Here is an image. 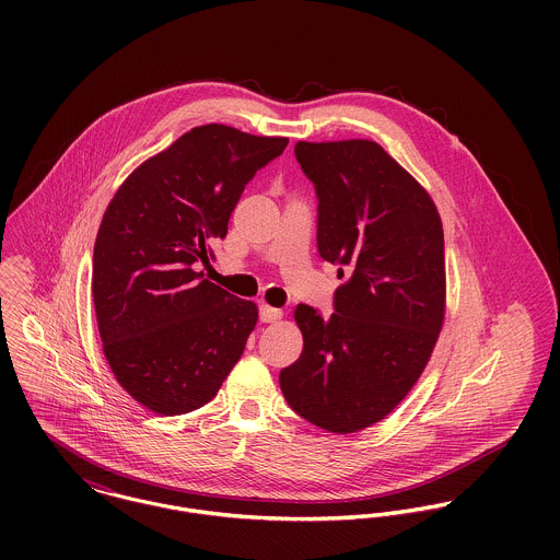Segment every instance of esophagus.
Listing matches in <instances>:
<instances>
[{"label":"esophagus","mask_w":560,"mask_h":560,"mask_svg":"<svg viewBox=\"0 0 560 560\" xmlns=\"http://www.w3.org/2000/svg\"><path fill=\"white\" fill-rule=\"evenodd\" d=\"M258 315H260L262 323H273V320L282 319V311L271 308V306H267V304H262V306L258 308Z\"/></svg>","instance_id":"34e87169"}]
</instances>
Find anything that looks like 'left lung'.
I'll return each instance as SVG.
<instances>
[{"label":"left lung","mask_w":560,"mask_h":560,"mask_svg":"<svg viewBox=\"0 0 560 560\" xmlns=\"http://www.w3.org/2000/svg\"><path fill=\"white\" fill-rule=\"evenodd\" d=\"M319 198L317 245L345 282L331 317L300 304L291 409L331 433L384 420L422 375L446 311L444 231L427 189L377 142H298Z\"/></svg>","instance_id":"8db88e82"}]
</instances>
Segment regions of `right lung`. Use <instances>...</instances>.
<instances>
[{"label":"right lung","mask_w":560,"mask_h":560,"mask_svg":"<svg viewBox=\"0 0 560 560\" xmlns=\"http://www.w3.org/2000/svg\"><path fill=\"white\" fill-rule=\"evenodd\" d=\"M289 138L226 125L183 133L138 165L98 226L92 300L116 382L147 409L178 416L202 407L240 362L258 308L202 278L213 243L256 170Z\"/></svg>","instance_id":"add662e5"}]
</instances>
